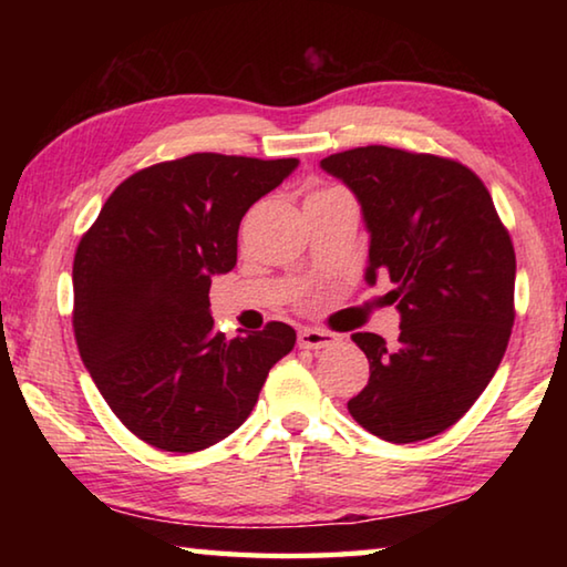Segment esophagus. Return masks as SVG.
I'll list each match as a JSON object with an SVG mask.
<instances>
[{"mask_svg": "<svg viewBox=\"0 0 567 567\" xmlns=\"http://www.w3.org/2000/svg\"><path fill=\"white\" fill-rule=\"evenodd\" d=\"M340 338L334 332H324V330H315V328H302L297 332V344L302 350H320V348H330V344L338 342Z\"/></svg>", "mask_w": 567, "mask_h": 567, "instance_id": "34e87169", "label": "esophagus"}]
</instances>
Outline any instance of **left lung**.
<instances>
[{"label":"left lung","mask_w":567,"mask_h":567,"mask_svg":"<svg viewBox=\"0 0 567 567\" xmlns=\"http://www.w3.org/2000/svg\"><path fill=\"white\" fill-rule=\"evenodd\" d=\"M348 187L370 235L364 282L390 275L398 348L375 332L352 342L370 380L350 415L388 443L440 435L483 395L515 320V249L475 172L453 159L382 145L320 162Z\"/></svg>","instance_id":"left-lung-1"}]
</instances>
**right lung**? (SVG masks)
Returning a JSON list of instances; mask_svg holds the SVG:
<instances>
[{
  "instance_id": "add662e5",
  "label": "right lung",
  "mask_w": 567,
  "mask_h": 567,
  "mask_svg": "<svg viewBox=\"0 0 567 567\" xmlns=\"http://www.w3.org/2000/svg\"><path fill=\"white\" fill-rule=\"evenodd\" d=\"M297 165L197 152L140 169L76 247V348L114 415L145 443L197 453L225 440L295 348L285 322L215 332L209 285L237 265L247 209Z\"/></svg>"
}]
</instances>
